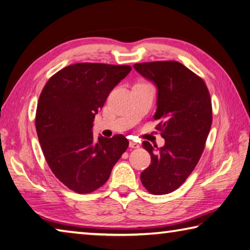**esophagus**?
Returning <instances> with one entry per match:
<instances>
[{
	"label": "esophagus",
	"mask_w": 250,
	"mask_h": 250,
	"mask_svg": "<svg viewBox=\"0 0 250 250\" xmlns=\"http://www.w3.org/2000/svg\"><path fill=\"white\" fill-rule=\"evenodd\" d=\"M139 146H140V145L137 144L136 141H134V140L129 141V147H131V149H137V147H139Z\"/></svg>",
	"instance_id": "obj_1"
}]
</instances>
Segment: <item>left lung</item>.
Masks as SVG:
<instances>
[{
  "mask_svg": "<svg viewBox=\"0 0 250 250\" xmlns=\"http://www.w3.org/2000/svg\"><path fill=\"white\" fill-rule=\"evenodd\" d=\"M146 79L157 86V109L165 146L154 147L144 141L151 165L141 172L142 185L151 194L177 190L200 161L212 122L211 99L204 80L174 60L134 64Z\"/></svg>",
  "mask_w": 250,
  "mask_h": 250,
  "instance_id": "1",
  "label": "left lung"
}]
</instances>
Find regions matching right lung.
Segmentation results:
<instances>
[{
	"label": "right lung",
	"instance_id": "1",
	"mask_svg": "<svg viewBox=\"0 0 250 250\" xmlns=\"http://www.w3.org/2000/svg\"><path fill=\"white\" fill-rule=\"evenodd\" d=\"M130 65L81 62L59 70L40 95L35 128L53 174L79 194L104 186L127 150L123 135L94 138L95 115Z\"/></svg>",
	"mask_w": 250,
	"mask_h": 250
}]
</instances>
